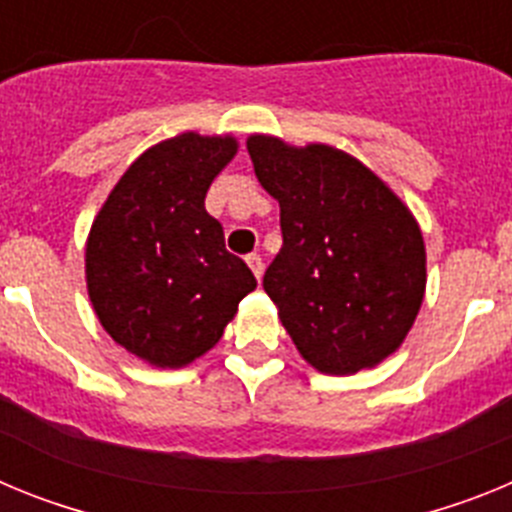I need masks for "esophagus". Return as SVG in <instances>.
Listing matches in <instances>:
<instances>
[{"instance_id":"1","label":"esophagus","mask_w":512,"mask_h":512,"mask_svg":"<svg viewBox=\"0 0 512 512\" xmlns=\"http://www.w3.org/2000/svg\"><path fill=\"white\" fill-rule=\"evenodd\" d=\"M246 264L251 266V271L256 274V279H261V274H264V259H261L259 253H248Z\"/></svg>"}]
</instances>
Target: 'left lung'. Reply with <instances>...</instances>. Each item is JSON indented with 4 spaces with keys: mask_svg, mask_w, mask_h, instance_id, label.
Here are the masks:
<instances>
[{
    "mask_svg": "<svg viewBox=\"0 0 512 512\" xmlns=\"http://www.w3.org/2000/svg\"><path fill=\"white\" fill-rule=\"evenodd\" d=\"M248 156L279 202L282 248L264 289L297 351L325 374L387 359L413 328L425 292L415 217L377 174L336 148L251 135Z\"/></svg>",
    "mask_w": 512,
    "mask_h": 512,
    "instance_id": "1",
    "label": "left lung"
}]
</instances>
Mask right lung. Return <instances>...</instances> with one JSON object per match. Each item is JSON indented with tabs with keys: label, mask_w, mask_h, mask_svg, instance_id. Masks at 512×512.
Returning <instances> with one entry per match:
<instances>
[{
	"label": "right lung",
	"mask_w": 512,
	"mask_h": 512,
	"mask_svg": "<svg viewBox=\"0 0 512 512\" xmlns=\"http://www.w3.org/2000/svg\"><path fill=\"white\" fill-rule=\"evenodd\" d=\"M235 140L182 133L133 161L87 241L89 300L104 330L153 366L210 351L238 302L256 289L225 248L205 194L235 156Z\"/></svg>",
	"instance_id": "1"
}]
</instances>
